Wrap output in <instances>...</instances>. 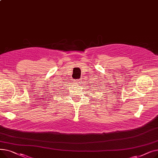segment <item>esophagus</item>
I'll list each match as a JSON object with an SVG mask.
<instances>
[{
	"instance_id": "obj_1",
	"label": "esophagus",
	"mask_w": 158,
	"mask_h": 158,
	"mask_svg": "<svg viewBox=\"0 0 158 158\" xmlns=\"http://www.w3.org/2000/svg\"><path fill=\"white\" fill-rule=\"evenodd\" d=\"M81 79H79L78 80H76L75 81V82H76V83L77 84V85H80L81 84Z\"/></svg>"
}]
</instances>
